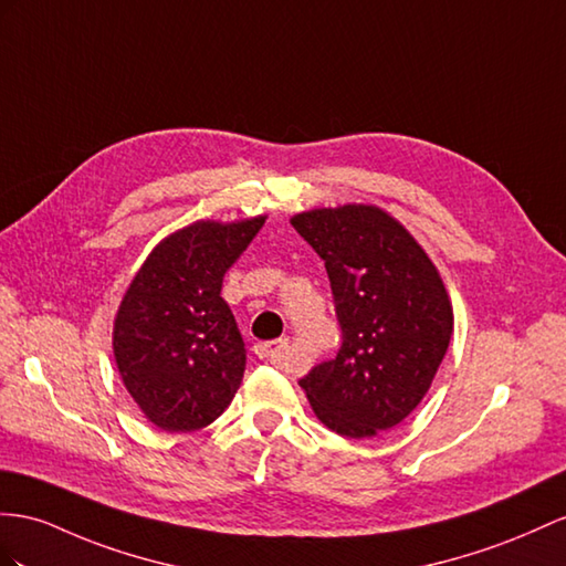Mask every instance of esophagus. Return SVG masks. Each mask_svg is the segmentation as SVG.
I'll return each mask as SVG.
<instances>
[{"label": "esophagus", "mask_w": 566, "mask_h": 566, "mask_svg": "<svg viewBox=\"0 0 566 566\" xmlns=\"http://www.w3.org/2000/svg\"><path fill=\"white\" fill-rule=\"evenodd\" d=\"M286 352H289V339H272V342H258L255 344V354L260 358L270 360V364H280Z\"/></svg>", "instance_id": "1"}]
</instances>
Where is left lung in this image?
<instances>
[{
  "instance_id": "1",
  "label": "left lung",
  "mask_w": 566,
  "mask_h": 566,
  "mask_svg": "<svg viewBox=\"0 0 566 566\" xmlns=\"http://www.w3.org/2000/svg\"><path fill=\"white\" fill-rule=\"evenodd\" d=\"M325 260L342 349L298 380L317 418L344 438H373L407 418L452 337V306L421 245L370 206L292 220Z\"/></svg>"
}]
</instances>
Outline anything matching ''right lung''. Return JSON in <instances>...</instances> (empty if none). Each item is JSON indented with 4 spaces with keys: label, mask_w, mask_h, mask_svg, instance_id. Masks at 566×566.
<instances>
[{
    "label": "right lung",
    "mask_w": 566,
    "mask_h": 566,
    "mask_svg": "<svg viewBox=\"0 0 566 566\" xmlns=\"http://www.w3.org/2000/svg\"><path fill=\"white\" fill-rule=\"evenodd\" d=\"M263 224L265 217L186 227L157 245L128 286L114 321V358L157 428H206L234 399L245 346L220 296L222 280Z\"/></svg>",
    "instance_id": "obj_1"
}]
</instances>
